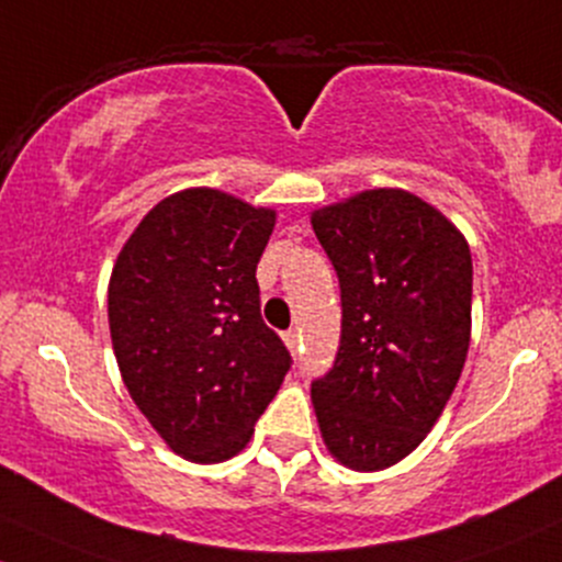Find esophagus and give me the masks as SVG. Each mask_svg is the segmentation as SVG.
Here are the masks:
<instances>
[{"instance_id":"1","label":"esophagus","mask_w":562,"mask_h":562,"mask_svg":"<svg viewBox=\"0 0 562 562\" xmlns=\"http://www.w3.org/2000/svg\"><path fill=\"white\" fill-rule=\"evenodd\" d=\"M282 338H285V344H288V347H291V351H299L301 349V333L299 330H288Z\"/></svg>"}]
</instances>
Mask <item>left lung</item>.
Segmentation results:
<instances>
[{"mask_svg": "<svg viewBox=\"0 0 562 562\" xmlns=\"http://www.w3.org/2000/svg\"><path fill=\"white\" fill-rule=\"evenodd\" d=\"M341 288V338L312 381L325 446L375 472L405 459L456 390L472 325L470 245L400 189H373L312 215Z\"/></svg>", "mask_w": 562, "mask_h": 562, "instance_id": "obj_1", "label": "left lung"}]
</instances>
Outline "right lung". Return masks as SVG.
I'll return each instance as SVG.
<instances>
[{
	"mask_svg": "<svg viewBox=\"0 0 562 562\" xmlns=\"http://www.w3.org/2000/svg\"><path fill=\"white\" fill-rule=\"evenodd\" d=\"M274 213L215 189L149 211L109 282L122 381L176 453L232 459L250 440L293 357L263 323L256 267Z\"/></svg>",
	"mask_w": 562,
	"mask_h": 562,
	"instance_id": "1",
	"label": "right lung"
}]
</instances>
